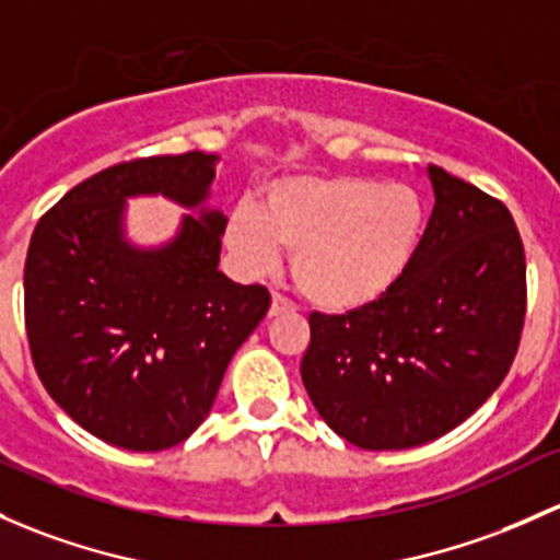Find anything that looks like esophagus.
Wrapping results in <instances>:
<instances>
[{"label": "esophagus", "instance_id": "1", "mask_svg": "<svg viewBox=\"0 0 560 560\" xmlns=\"http://www.w3.org/2000/svg\"><path fill=\"white\" fill-rule=\"evenodd\" d=\"M295 311V303L292 300H287L284 295H273V300H270V316H281V314H292Z\"/></svg>", "mask_w": 560, "mask_h": 560}]
</instances>
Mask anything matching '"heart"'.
I'll return each instance as SVG.
<instances>
[{
  "label": "heart",
  "mask_w": 560,
  "mask_h": 560,
  "mask_svg": "<svg viewBox=\"0 0 560 560\" xmlns=\"http://www.w3.org/2000/svg\"><path fill=\"white\" fill-rule=\"evenodd\" d=\"M423 233V201L402 182L354 174L290 176L265 187L260 206L238 203L225 241L249 273L292 252V276L325 311H354L386 295L408 270Z\"/></svg>",
  "instance_id": "b5f03b06"
}]
</instances>
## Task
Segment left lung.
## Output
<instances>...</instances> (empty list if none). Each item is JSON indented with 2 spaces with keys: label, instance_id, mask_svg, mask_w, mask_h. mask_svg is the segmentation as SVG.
<instances>
[{
  "label": "left lung",
  "instance_id": "obj_1",
  "mask_svg": "<svg viewBox=\"0 0 560 560\" xmlns=\"http://www.w3.org/2000/svg\"><path fill=\"white\" fill-rule=\"evenodd\" d=\"M434 209L397 284L346 314L308 316L305 392L364 451L416 448L497 392L526 319V255L499 198L429 166Z\"/></svg>",
  "mask_w": 560,
  "mask_h": 560
}]
</instances>
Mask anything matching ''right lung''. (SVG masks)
Masks as SVG:
<instances>
[{
  "label": "right lung",
  "instance_id": "right-lung-1",
  "mask_svg": "<svg viewBox=\"0 0 560 560\" xmlns=\"http://www.w3.org/2000/svg\"><path fill=\"white\" fill-rule=\"evenodd\" d=\"M214 155H152L80 182L37 222L23 268L34 370L91 434L128 451H166L209 416L238 346L270 308L260 284L220 265V211L185 214L161 249L122 238L131 196L163 192L196 209Z\"/></svg>",
  "mask_w": 560,
  "mask_h": 560
}]
</instances>
